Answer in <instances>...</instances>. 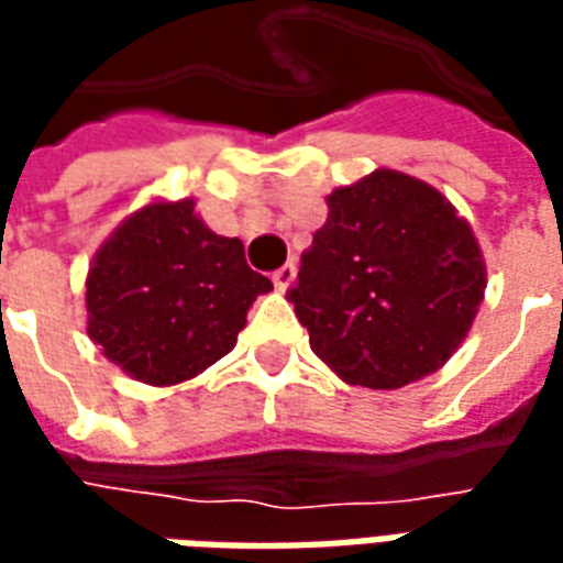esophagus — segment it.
<instances>
[{"label":"esophagus","mask_w":563,"mask_h":563,"mask_svg":"<svg viewBox=\"0 0 563 563\" xmlns=\"http://www.w3.org/2000/svg\"><path fill=\"white\" fill-rule=\"evenodd\" d=\"M271 280H274V289H277V292H286V289H289V286L295 283V265H292V262H286L283 268L274 271V274H271Z\"/></svg>","instance_id":"34e87169"}]
</instances>
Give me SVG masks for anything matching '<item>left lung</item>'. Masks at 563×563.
Returning a JSON list of instances; mask_svg holds the SVG:
<instances>
[{"mask_svg": "<svg viewBox=\"0 0 563 563\" xmlns=\"http://www.w3.org/2000/svg\"><path fill=\"white\" fill-rule=\"evenodd\" d=\"M289 292L319 362L350 386L401 389L455 355L485 295L471 222L419 177L377 168L325 198Z\"/></svg>", "mask_w": 563, "mask_h": 563, "instance_id": "left-lung-1", "label": "left lung"}]
</instances>
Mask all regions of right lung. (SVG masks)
Masks as SVG:
<instances>
[{
	"mask_svg": "<svg viewBox=\"0 0 563 563\" xmlns=\"http://www.w3.org/2000/svg\"><path fill=\"white\" fill-rule=\"evenodd\" d=\"M87 334L139 383L165 389L232 353L268 277L238 238L210 232L196 198H150L108 234L87 271Z\"/></svg>",
	"mask_w": 563,
	"mask_h": 563,
	"instance_id": "add662e5",
	"label": "right lung"
}]
</instances>
